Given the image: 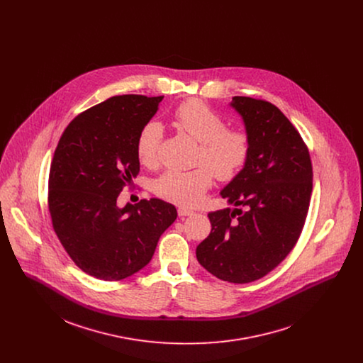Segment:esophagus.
Here are the masks:
<instances>
[{
	"label": "esophagus",
	"instance_id": "1",
	"mask_svg": "<svg viewBox=\"0 0 363 363\" xmlns=\"http://www.w3.org/2000/svg\"><path fill=\"white\" fill-rule=\"evenodd\" d=\"M177 212H179V216H180V218H184V216H189V215H193V213H194V211L184 207L179 208Z\"/></svg>",
	"mask_w": 363,
	"mask_h": 363
}]
</instances>
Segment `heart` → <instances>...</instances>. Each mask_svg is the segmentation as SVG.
Wrapping results in <instances>:
<instances>
[{"label": "heart", "instance_id": "b5f03b06", "mask_svg": "<svg viewBox=\"0 0 363 363\" xmlns=\"http://www.w3.org/2000/svg\"><path fill=\"white\" fill-rule=\"evenodd\" d=\"M176 125L200 144L197 163L190 172L166 170L154 183L156 194L170 203L199 206L212 186V173L219 180H232L245 167L250 154V140L245 131L226 130L225 120L207 104L190 99L174 111ZM163 127L147 123L137 140V155L143 164L152 167L159 162Z\"/></svg>", "mask_w": 363, "mask_h": 363}]
</instances>
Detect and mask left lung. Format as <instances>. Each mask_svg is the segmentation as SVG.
Masks as SVG:
<instances>
[{
	"label": "left lung",
	"instance_id": "left-lung-1",
	"mask_svg": "<svg viewBox=\"0 0 363 363\" xmlns=\"http://www.w3.org/2000/svg\"><path fill=\"white\" fill-rule=\"evenodd\" d=\"M229 106L243 120L250 154L220 190L235 208L208 213L212 229L196 255L216 278L247 284L272 271L296 245L309 211L313 172L301 134L277 106L246 96L232 98Z\"/></svg>",
	"mask_w": 363,
	"mask_h": 363
}]
</instances>
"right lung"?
Listing matches in <instances>:
<instances>
[{
	"label": "right lung",
	"instance_id": "obj_1",
	"mask_svg": "<svg viewBox=\"0 0 363 363\" xmlns=\"http://www.w3.org/2000/svg\"><path fill=\"white\" fill-rule=\"evenodd\" d=\"M163 96H114L77 116L55 148L49 177L52 228L65 252L86 274L120 281L143 269L174 206L159 200L117 206L140 172L137 140Z\"/></svg>",
	"mask_w": 363,
	"mask_h": 363
}]
</instances>
